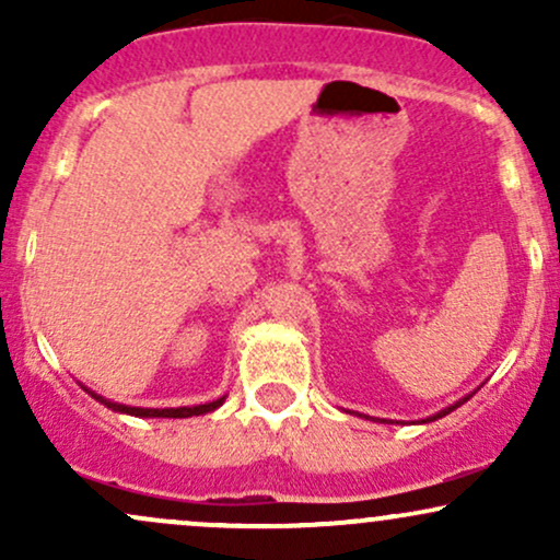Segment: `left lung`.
Returning <instances> with one entry per match:
<instances>
[{"label":"left lung","instance_id":"1","mask_svg":"<svg viewBox=\"0 0 560 560\" xmlns=\"http://www.w3.org/2000/svg\"><path fill=\"white\" fill-rule=\"evenodd\" d=\"M471 395H474V392H471ZM471 395H466V397H460V400L458 402H453V405H447V408H442L440 410V413H434V416H429V419H421V423H429V421H436V419H442V416H447L450 413V410H455V408H460V405H464L466 400H468V397H471ZM358 416H361V413H358Z\"/></svg>","mask_w":560,"mask_h":560}]
</instances>
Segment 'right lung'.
Instances as JSON below:
<instances>
[{
    "label": "right lung",
    "instance_id": "1",
    "mask_svg": "<svg viewBox=\"0 0 560 560\" xmlns=\"http://www.w3.org/2000/svg\"><path fill=\"white\" fill-rule=\"evenodd\" d=\"M86 389V387H83ZM89 395L94 397V400H100L102 405H107V408L115 410V413H126V416H137V419H189V416H205L210 413V410L221 408L223 400H226V395L218 397L213 402H205V405H184V408H133V405H124V402H113L107 400V397L102 395H94L92 389H86Z\"/></svg>",
    "mask_w": 560,
    "mask_h": 560
}]
</instances>
